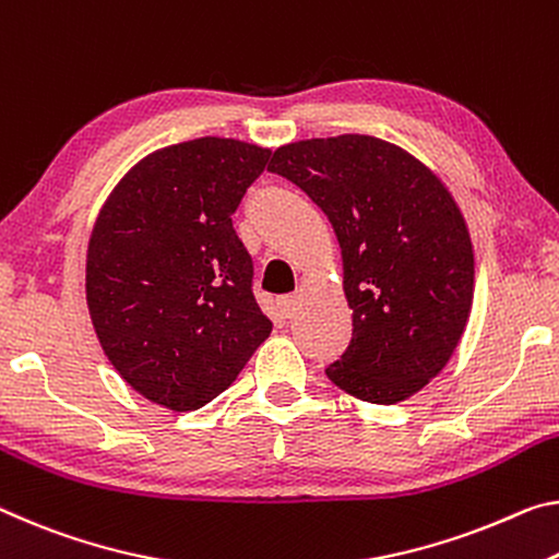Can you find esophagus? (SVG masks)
<instances>
[{"mask_svg": "<svg viewBox=\"0 0 559 559\" xmlns=\"http://www.w3.org/2000/svg\"><path fill=\"white\" fill-rule=\"evenodd\" d=\"M278 308H281L283 318H294L298 311V296H281Z\"/></svg>", "mask_w": 559, "mask_h": 559, "instance_id": "1", "label": "esophagus"}]
</instances>
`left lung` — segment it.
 Returning a JSON list of instances; mask_svg holds the SVG:
<instances>
[{"label": "left lung", "mask_w": 559, "mask_h": 559, "mask_svg": "<svg viewBox=\"0 0 559 559\" xmlns=\"http://www.w3.org/2000/svg\"><path fill=\"white\" fill-rule=\"evenodd\" d=\"M269 171L304 189L341 243L353 338L325 376L376 405L418 393L473 306V243L453 197L401 146L360 134L281 146Z\"/></svg>", "instance_id": "left-lung-1"}]
</instances>
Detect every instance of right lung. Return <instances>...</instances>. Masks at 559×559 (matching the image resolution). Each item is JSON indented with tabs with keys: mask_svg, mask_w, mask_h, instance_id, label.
I'll list each match as a JSON object with an SVG mask.
<instances>
[{
	"mask_svg": "<svg viewBox=\"0 0 559 559\" xmlns=\"http://www.w3.org/2000/svg\"><path fill=\"white\" fill-rule=\"evenodd\" d=\"M269 156L218 136L166 146L123 176L94 224V331L119 376L168 411L224 393L273 328L231 218Z\"/></svg>",
	"mask_w": 559,
	"mask_h": 559,
	"instance_id": "add662e5",
	"label": "right lung"
}]
</instances>
